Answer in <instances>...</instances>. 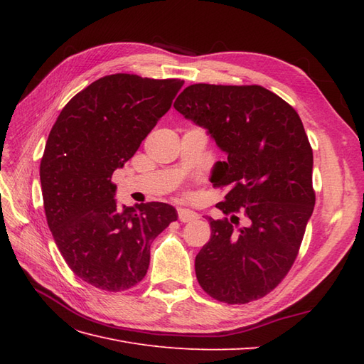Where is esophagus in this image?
<instances>
[{
	"instance_id": "obj_1",
	"label": "esophagus",
	"mask_w": 364,
	"mask_h": 364,
	"mask_svg": "<svg viewBox=\"0 0 364 364\" xmlns=\"http://www.w3.org/2000/svg\"><path fill=\"white\" fill-rule=\"evenodd\" d=\"M178 215H179V220L182 223H188V222H193V220H196V218H199V214L191 211V209H185V208L178 209Z\"/></svg>"
}]
</instances>
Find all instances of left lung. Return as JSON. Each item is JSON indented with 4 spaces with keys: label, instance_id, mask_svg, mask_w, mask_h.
Returning <instances> with one entry per match:
<instances>
[{
    "label": "left lung",
    "instance_id": "8db88e82",
    "mask_svg": "<svg viewBox=\"0 0 364 364\" xmlns=\"http://www.w3.org/2000/svg\"><path fill=\"white\" fill-rule=\"evenodd\" d=\"M174 109L226 153L211 174L214 186H229L217 208L241 209L247 218L240 229L237 215L209 218L211 240L196 257L197 281L220 302L257 301L289 273L314 209L313 150L302 121L258 85L196 83Z\"/></svg>",
    "mask_w": 364,
    "mask_h": 364
}]
</instances>
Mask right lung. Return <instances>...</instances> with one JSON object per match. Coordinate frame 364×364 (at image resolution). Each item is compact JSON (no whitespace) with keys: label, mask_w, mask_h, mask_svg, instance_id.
Instances as JSON below:
<instances>
[{"label":"right lung","mask_w":364,"mask_h":364,"mask_svg":"<svg viewBox=\"0 0 364 364\" xmlns=\"http://www.w3.org/2000/svg\"><path fill=\"white\" fill-rule=\"evenodd\" d=\"M179 79L112 74L75 94L54 123L41 161L48 228L70 269L106 291L146 277L150 246L178 211L162 202L117 205L112 173L168 112Z\"/></svg>","instance_id":"obj_1"}]
</instances>
